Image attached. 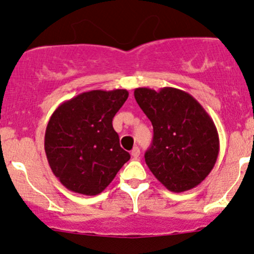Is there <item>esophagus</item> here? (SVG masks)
<instances>
[{"instance_id": "1", "label": "esophagus", "mask_w": 254, "mask_h": 254, "mask_svg": "<svg viewBox=\"0 0 254 254\" xmlns=\"http://www.w3.org/2000/svg\"><path fill=\"white\" fill-rule=\"evenodd\" d=\"M139 154H141V150H139L138 147H135L131 150V156H132L133 159H137V157L139 156Z\"/></svg>"}]
</instances>
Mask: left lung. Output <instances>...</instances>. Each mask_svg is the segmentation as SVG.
Instances as JSON below:
<instances>
[{
	"label": "left lung",
	"instance_id": "1",
	"mask_svg": "<svg viewBox=\"0 0 254 254\" xmlns=\"http://www.w3.org/2000/svg\"><path fill=\"white\" fill-rule=\"evenodd\" d=\"M137 104L153 124V143L145 164L166 189L196 188L214 168L220 139L214 122L189 93L173 87L136 88Z\"/></svg>",
	"mask_w": 254,
	"mask_h": 254
}]
</instances>
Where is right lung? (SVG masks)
<instances>
[{
	"mask_svg": "<svg viewBox=\"0 0 254 254\" xmlns=\"http://www.w3.org/2000/svg\"><path fill=\"white\" fill-rule=\"evenodd\" d=\"M127 97V89L89 90L52 113L44 147L51 171L68 190L86 196L101 193L130 160L112 127Z\"/></svg>",
	"mask_w": 254,
	"mask_h": 254,
	"instance_id": "1",
	"label": "right lung"
}]
</instances>
